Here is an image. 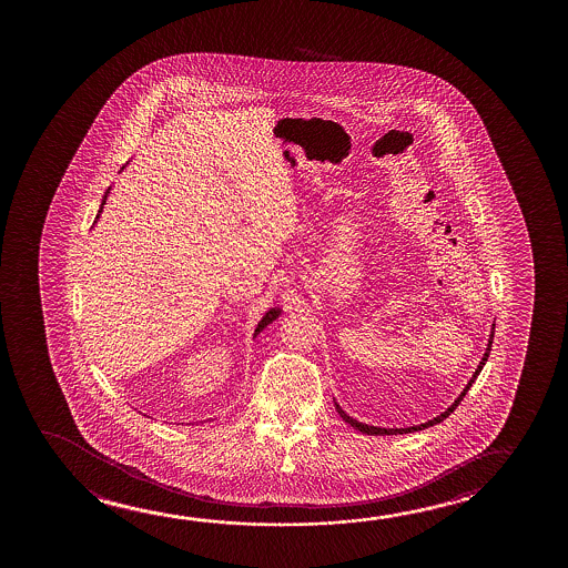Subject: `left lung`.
I'll use <instances>...</instances> for the list:
<instances>
[{
  "label": "left lung",
  "instance_id": "1",
  "mask_svg": "<svg viewBox=\"0 0 568 568\" xmlns=\"http://www.w3.org/2000/svg\"><path fill=\"white\" fill-rule=\"evenodd\" d=\"M493 329H495V326H493ZM493 335H495V332H490L489 335V343H487V349H485V355H483L481 363L477 365V368H475L474 376L469 378V382L466 384V388L462 389V394H459L456 399H454V404L446 409V412L440 413L438 417H435V419L427 420V423H420V425H415V427H407V428H382V427H373V425H365V423H361V420L353 419V417H349L347 413L343 412L342 407H339V404L337 402H334L335 409H337V413H339V417H342L347 425H351L353 428H357V430H361L363 435H407V433H415V430H423V428L433 427V425H436V423H443L450 413H454V409L458 407L459 402L464 399V396H466L467 392H469V388H471V384H474L475 378L479 376V373L483 371V366H485V363H487V358H489L490 353V345H493Z\"/></svg>",
  "mask_w": 568,
  "mask_h": 568
}]
</instances>
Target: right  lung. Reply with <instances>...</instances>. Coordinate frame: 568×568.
<instances>
[{
	"label": "right lung",
	"mask_w": 568,
	"mask_h": 568,
	"mask_svg": "<svg viewBox=\"0 0 568 568\" xmlns=\"http://www.w3.org/2000/svg\"><path fill=\"white\" fill-rule=\"evenodd\" d=\"M124 169H125V166H122V171H124ZM110 190H112V186H110L109 190H106V192H104V195H102L101 207H99V211H97V217H94L93 225H97V221H99V219H101L102 207H104V203H106V197H109ZM280 316H281V308H277V306H275V308H270V311L265 312L264 318H262V320H260V322H257L256 332H254V337H256V335L262 334V332H264L265 327L270 326V324H272L273 320H277V318H280Z\"/></svg>",
	"instance_id": "right-lung-1"
}]
</instances>
